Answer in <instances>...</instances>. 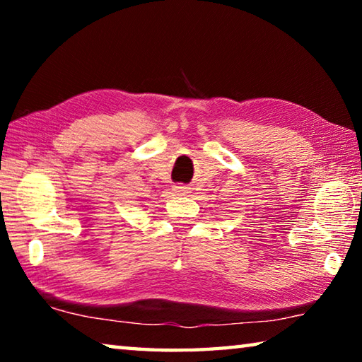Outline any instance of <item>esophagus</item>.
<instances>
[{"label":"esophagus","mask_w":362,"mask_h":362,"mask_svg":"<svg viewBox=\"0 0 362 362\" xmlns=\"http://www.w3.org/2000/svg\"><path fill=\"white\" fill-rule=\"evenodd\" d=\"M173 192L177 196H187V194L192 193V188L187 187V185H174L173 187Z\"/></svg>","instance_id":"34e87169"}]
</instances>
